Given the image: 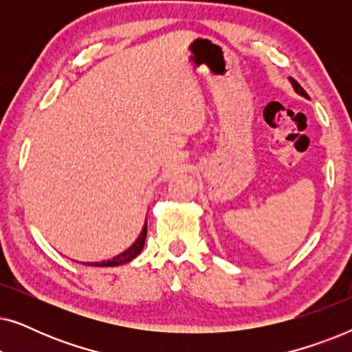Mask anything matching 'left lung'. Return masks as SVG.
I'll return each instance as SVG.
<instances>
[{"label":"left lung","mask_w":352,"mask_h":352,"mask_svg":"<svg viewBox=\"0 0 352 352\" xmlns=\"http://www.w3.org/2000/svg\"><path fill=\"white\" fill-rule=\"evenodd\" d=\"M290 81H292L293 88H295V91H296V93H298V94H301V96H302V98H309V96H307V93H306V91L301 88V86H300V83H298V81H295V80H293V78H290Z\"/></svg>","instance_id":"8db88e82"}]
</instances>
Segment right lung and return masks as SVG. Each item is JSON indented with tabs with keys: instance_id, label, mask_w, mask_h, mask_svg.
I'll use <instances>...</instances> for the list:
<instances>
[{
	"instance_id": "right-lung-1",
	"label": "right lung",
	"mask_w": 352,
	"mask_h": 352,
	"mask_svg": "<svg viewBox=\"0 0 352 352\" xmlns=\"http://www.w3.org/2000/svg\"><path fill=\"white\" fill-rule=\"evenodd\" d=\"M146 237H147V223H146V226H144L142 232L138 237L136 242H134L128 250H124L122 254H118V256L109 259V261L86 263V264H88V266H96V267H110V266H120V264H126V263L131 261V259L136 258L138 254L142 252L144 243H146Z\"/></svg>"
}]
</instances>
